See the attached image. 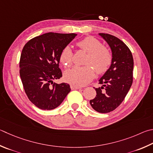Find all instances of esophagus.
I'll list each match as a JSON object with an SVG mask.
<instances>
[{"label": "esophagus", "instance_id": "esophagus-1", "mask_svg": "<svg viewBox=\"0 0 153 153\" xmlns=\"http://www.w3.org/2000/svg\"><path fill=\"white\" fill-rule=\"evenodd\" d=\"M70 88H71V90H78V89L81 88L80 87H79V86L75 85H73V84H71V85H70Z\"/></svg>", "mask_w": 153, "mask_h": 153}]
</instances>
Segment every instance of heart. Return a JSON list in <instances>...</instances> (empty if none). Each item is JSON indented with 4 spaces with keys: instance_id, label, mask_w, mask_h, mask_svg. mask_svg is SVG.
<instances>
[{
    "instance_id": "1",
    "label": "heart",
    "mask_w": 153,
    "mask_h": 153,
    "mask_svg": "<svg viewBox=\"0 0 153 153\" xmlns=\"http://www.w3.org/2000/svg\"><path fill=\"white\" fill-rule=\"evenodd\" d=\"M78 48L87 53L84 67H76L66 71L64 79L69 84L77 86L88 84L94 76L95 69L98 74H103L108 71L112 62V55L110 50L102 45L101 41L94 37H86L76 43ZM73 52L67 46L59 54V62L64 68H69L72 65Z\"/></svg>"
}]
</instances>
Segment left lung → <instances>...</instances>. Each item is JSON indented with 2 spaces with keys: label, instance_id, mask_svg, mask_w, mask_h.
<instances>
[{
  "label": "left lung",
  "instance_id": "8db88e82",
  "mask_svg": "<svg viewBox=\"0 0 153 153\" xmlns=\"http://www.w3.org/2000/svg\"><path fill=\"white\" fill-rule=\"evenodd\" d=\"M99 35L110 47L112 62L99 80V84L103 85L95 88L96 96L90 103L97 112L108 113L119 106L128 92L133 81L134 61L131 51L123 41L107 33Z\"/></svg>",
  "mask_w": 153,
  "mask_h": 153
}]
</instances>
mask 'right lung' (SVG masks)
Here are the masks:
<instances>
[{
  "label": "right lung",
  "instance_id": "1",
  "mask_svg": "<svg viewBox=\"0 0 153 153\" xmlns=\"http://www.w3.org/2000/svg\"><path fill=\"white\" fill-rule=\"evenodd\" d=\"M76 35L45 33L29 40L22 50L19 62L21 81L29 100L40 109H55L71 91L67 83L58 84L53 80L62 77L59 54Z\"/></svg>",
  "mask_w": 153,
  "mask_h": 153
}]
</instances>
